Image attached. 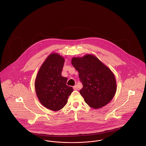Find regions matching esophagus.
I'll use <instances>...</instances> for the list:
<instances>
[{"mask_svg":"<svg viewBox=\"0 0 146 146\" xmlns=\"http://www.w3.org/2000/svg\"><path fill=\"white\" fill-rule=\"evenodd\" d=\"M73 88L74 90H78V87L77 86V85H75L74 86H73Z\"/></svg>","mask_w":146,"mask_h":146,"instance_id":"esophagus-1","label":"esophagus"}]
</instances>
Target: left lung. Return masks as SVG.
<instances>
[{
	"label": "left lung",
	"instance_id": "8db88e82",
	"mask_svg": "<svg viewBox=\"0 0 146 146\" xmlns=\"http://www.w3.org/2000/svg\"><path fill=\"white\" fill-rule=\"evenodd\" d=\"M71 62L79 72L83 85L79 92L88 105L99 109L110 102L117 90L116 78L111 70L90 54L73 57Z\"/></svg>",
	"mask_w": 146,
	"mask_h": 146
}]
</instances>
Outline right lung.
<instances>
[{
    "instance_id": "add662e5",
    "label": "right lung",
    "mask_w": 146,
    "mask_h": 146,
    "mask_svg": "<svg viewBox=\"0 0 146 146\" xmlns=\"http://www.w3.org/2000/svg\"><path fill=\"white\" fill-rule=\"evenodd\" d=\"M64 58L56 52L50 54L41 65L35 82V92L41 104L50 110L58 111L67 103L73 88L66 85L61 76Z\"/></svg>"
}]
</instances>
